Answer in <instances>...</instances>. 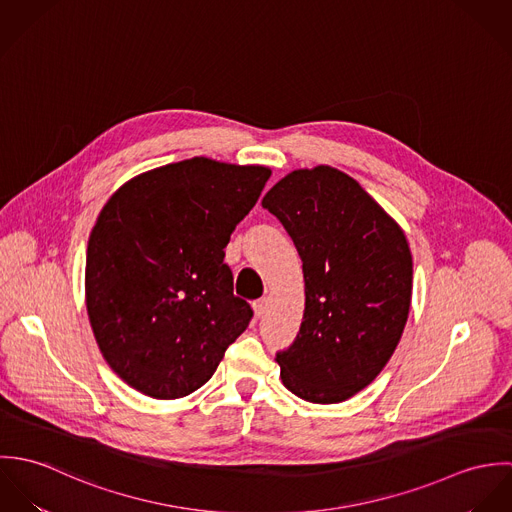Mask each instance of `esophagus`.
Instances as JSON below:
<instances>
[{
    "label": "esophagus",
    "mask_w": 512,
    "mask_h": 512,
    "mask_svg": "<svg viewBox=\"0 0 512 512\" xmlns=\"http://www.w3.org/2000/svg\"><path fill=\"white\" fill-rule=\"evenodd\" d=\"M266 305H268L266 297H262V299H256V301L252 303V307H254V313H256V317H262V315L266 313Z\"/></svg>",
    "instance_id": "1"
}]
</instances>
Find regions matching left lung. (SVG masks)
Segmentation results:
<instances>
[{
    "label": "left lung",
    "mask_w": 512,
    "mask_h": 512,
    "mask_svg": "<svg viewBox=\"0 0 512 512\" xmlns=\"http://www.w3.org/2000/svg\"><path fill=\"white\" fill-rule=\"evenodd\" d=\"M303 262L305 311L280 351L284 386L313 404L366 388L390 361L412 299V252L398 222L347 173L297 169L262 199Z\"/></svg>",
    "instance_id": "1"
}]
</instances>
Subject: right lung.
<instances>
[{
	"instance_id": "1",
	"label": "right lung",
	"mask_w": 512,
	"mask_h": 512,
	"mask_svg": "<svg viewBox=\"0 0 512 512\" xmlns=\"http://www.w3.org/2000/svg\"><path fill=\"white\" fill-rule=\"evenodd\" d=\"M272 171L193 157L146 171L104 205L88 238L86 309L98 349L132 388L183 398L252 319L224 248Z\"/></svg>"
}]
</instances>
